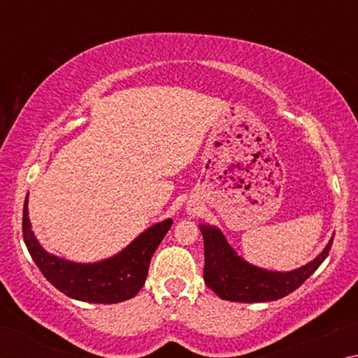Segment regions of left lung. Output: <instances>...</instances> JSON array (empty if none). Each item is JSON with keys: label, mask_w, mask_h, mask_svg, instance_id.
I'll use <instances>...</instances> for the list:
<instances>
[{"label": "left lung", "mask_w": 358, "mask_h": 358, "mask_svg": "<svg viewBox=\"0 0 358 358\" xmlns=\"http://www.w3.org/2000/svg\"><path fill=\"white\" fill-rule=\"evenodd\" d=\"M205 246L203 281L222 300L259 303L282 299L299 289L329 256L333 238L325 250L299 270L266 271L238 257L220 230L201 226Z\"/></svg>", "instance_id": "1"}]
</instances>
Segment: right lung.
I'll list each match as a JSON object with an SVG mask.
<instances>
[{"label":"right lung","instance_id":"obj_1","mask_svg":"<svg viewBox=\"0 0 358 358\" xmlns=\"http://www.w3.org/2000/svg\"><path fill=\"white\" fill-rule=\"evenodd\" d=\"M27 203L28 196L23 205L22 230L34 264L59 292L88 303L110 305L132 299L143 287L150 260L172 226V220L157 222L115 257L96 264H76L42 250L29 226Z\"/></svg>","mask_w":358,"mask_h":358}]
</instances>
